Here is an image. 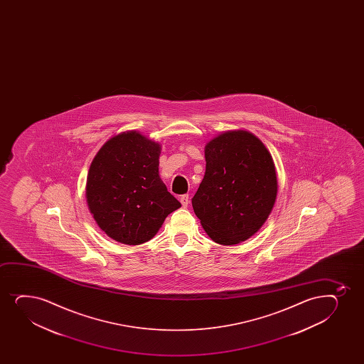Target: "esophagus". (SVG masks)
<instances>
[{"label": "esophagus", "instance_id": "obj_1", "mask_svg": "<svg viewBox=\"0 0 364 364\" xmlns=\"http://www.w3.org/2000/svg\"><path fill=\"white\" fill-rule=\"evenodd\" d=\"M181 204H182V206H184V208H187L189 204V196L188 194H183V196H181L180 198Z\"/></svg>", "mask_w": 364, "mask_h": 364}]
</instances>
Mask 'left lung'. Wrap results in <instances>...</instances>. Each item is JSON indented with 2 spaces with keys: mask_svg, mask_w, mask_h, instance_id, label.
I'll return each instance as SVG.
<instances>
[{
  "mask_svg": "<svg viewBox=\"0 0 364 364\" xmlns=\"http://www.w3.org/2000/svg\"><path fill=\"white\" fill-rule=\"evenodd\" d=\"M204 178L192 205L213 242L233 245L267 220L277 197L274 163L264 143L247 131H228L205 146Z\"/></svg>",
  "mask_w": 364,
  "mask_h": 364,
  "instance_id": "obj_1",
  "label": "left lung"
}]
</instances>
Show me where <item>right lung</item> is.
<instances>
[{
	"mask_svg": "<svg viewBox=\"0 0 364 364\" xmlns=\"http://www.w3.org/2000/svg\"><path fill=\"white\" fill-rule=\"evenodd\" d=\"M160 146L130 131L110 138L87 176L88 209L117 242L138 245L153 238L180 201L159 176Z\"/></svg>",
	"mask_w": 364,
	"mask_h": 364,
	"instance_id": "add662e5",
	"label": "right lung"
}]
</instances>
